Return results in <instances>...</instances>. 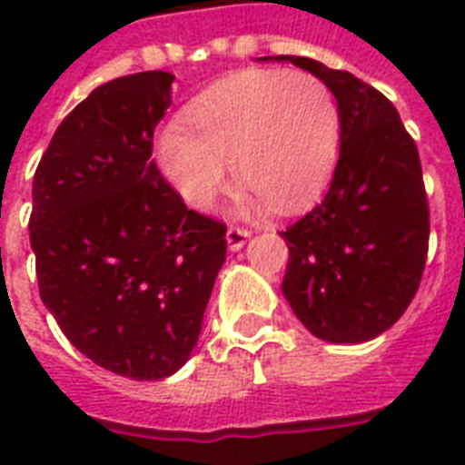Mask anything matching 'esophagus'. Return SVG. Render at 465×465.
Instances as JSON below:
<instances>
[{"label":"esophagus","mask_w":465,"mask_h":465,"mask_svg":"<svg viewBox=\"0 0 465 465\" xmlns=\"http://www.w3.org/2000/svg\"><path fill=\"white\" fill-rule=\"evenodd\" d=\"M248 239H251V232H248V229H241V226H229V232H226L229 251H241V248L246 246Z\"/></svg>","instance_id":"esophagus-1"}]
</instances>
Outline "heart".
Returning <instances> with one entry per match:
<instances>
[{
	"instance_id": "obj_1",
	"label": "heart",
	"mask_w": 465,
	"mask_h": 465,
	"mask_svg": "<svg viewBox=\"0 0 465 465\" xmlns=\"http://www.w3.org/2000/svg\"><path fill=\"white\" fill-rule=\"evenodd\" d=\"M340 105L318 76L243 69L203 91L161 134V171L183 200L207 210L229 168L255 203L297 210L331 178L340 154Z\"/></svg>"
}]
</instances>
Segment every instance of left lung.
<instances>
[{
    "label": "left lung",
    "instance_id": "1",
    "mask_svg": "<svg viewBox=\"0 0 465 465\" xmlns=\"http://www.w3.org/2000/svg\"><path fill=\"white\" fill-rule=\"evenodd\" d=\"M275 60L318 76L342 120L331 188L282 232L290 248L282 294L316 338L367 342L403 316L425 270L430 204L418 147L374 86L309 57Z\"/></svg>",
    "mask_w": 465,
    "mask_h": 465
}]
</instances>
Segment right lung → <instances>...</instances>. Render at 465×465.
<instances>
[{
  "mask_svg": "<svg viewBox=\"0 0 465 465\" xmlns=\"http://www.w3.org/2000/svg\"><path fill=\"white\" fill-rule=\"evenodd\" d=\"M171 84L140 72L94 89L33 175L40 299L79 352L134 381L188 361L226 258V226L188 210L152 159Z\"/></svg>",
  "mask_w": 465,
  "mask_h": 465,
  "instance_id": "1",
  "label": "right lung"
}]
</instances>
